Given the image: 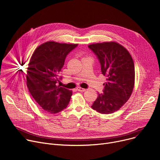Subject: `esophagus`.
I'll return each instance as SVG.
<instances>
[{"label": "esophagus", "instance_id": "esophagus-1", "mask_svg": "<svg viewBox=\"0 0 160 160\" xmlns=\"http://www.w3.org/2000/svg\"><path fill=\"white\" fill-rule=\"evenodd\" d=\"M77 90L78 91H79V92H85V91L86 90L85 88H81V87H79L77 88Z\"/></svg>", "mask_w": 160, "mask_h": 160}]
</instances>
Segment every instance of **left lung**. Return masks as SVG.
I'll return each mask as SVG.
<instances>
[{"instance_id": "left-lung-1", "label": "left lung", "mask_w": 160, "mask_h": 160, "mask_svg": "<svg viewBox=\"0 0 160 160\" xmlns=\"http://www.w3.org/2000/svg\"><path fill=\"white\" fill-rule=\"evenodd\" d=\"M88 48L100 63L102 73L106 77L103 93H98L91 106L102 114L118 111L131 96L135 82V67L130 52L117 42L91 44Z\"/></svg>"}]
</instances>
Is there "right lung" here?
<instances>
[{"mask_svg": "<svg viewBox=\"0 0 160 160\" xmlns=\"http://www.w3.org/2000/svg\"><path fill=\"white\" fill-rule=\"evenodd\" d=\"M78 44L45 42L34 51L28 64L27 85L29 92L40 107L51 114L65 109L72 92L57 85L62 79L60 72L68 53Z\"/></svg>", "mask_w": 160, "mask_h": 160, "instance_id": "1", "label": "right lung"}]
</instances>
